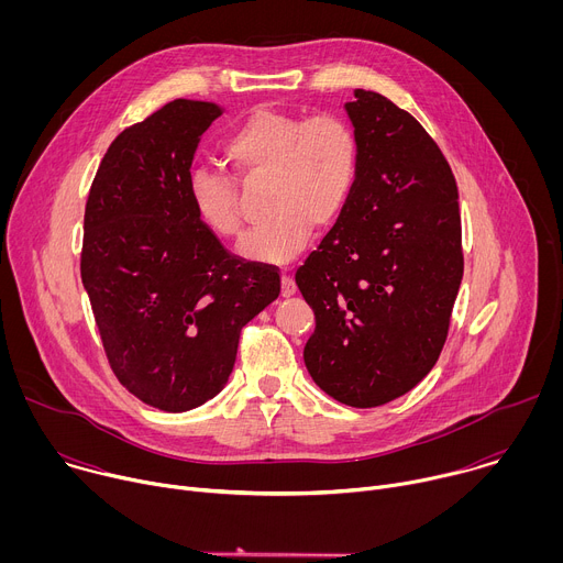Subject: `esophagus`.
I'll return each instance as SVG.
<instances>
[{
	"label": "esophagus",
	"instance_id": "esophagus-1",
	"mask_svg": "<svg viewBox=\"0 0 563 563\" xmlns=\"http://www.w3.org/2000/svg\"><path fill=\"white\" fill-rule=\"evenodd\" d=\"M280 283H283L280 289H283V296H285V298H289V296L296 294V280L291 278L289 272H283V280H280Z\"/></svg>",
	"mask_w": 563,
	"mask_h": 563
}]
</instances>
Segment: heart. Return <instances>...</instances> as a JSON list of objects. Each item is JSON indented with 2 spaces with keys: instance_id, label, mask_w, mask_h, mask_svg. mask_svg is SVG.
Listing matches in <instances>:
<instances>
[{
  "instance_id": "b5f03b06",
  "label": "heart",
  "mask_w": 563,
  "mask_h": 563,
  "mask_svg": "<svg viewBox=\"0 0 563 563\" xmlns=\"http://www.w3.org/2000/svg\"><path fill=\"white\" fill-rule=\"evenodd\" d=\"M222 155L243 185L267 180L269 218L254 229L240 254L263 263L294 258L311 227H330L345 209L358 169V140L336 113L258 109L222 142ZM189 196L196 218L220 240L243 235L245 213L238 187L213 169L191 176Z\"/></svg>"
}]
</instances>
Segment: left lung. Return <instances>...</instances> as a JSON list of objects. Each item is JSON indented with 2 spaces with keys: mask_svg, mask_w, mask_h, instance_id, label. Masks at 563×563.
<instances>
[{
  "mask_svg": "<svg viewBox=\"0 0 563 563\" xmlns=\"http://www.w3.org/2000/svg\"><path fill=\"white\" fill-rule=\"evenodd\" d=\"M354 189L332 231L296 269L313 309V383L352 408L404 396L439 361L463 278L454 174L430 133L374 91H354Z\"/></svg>",
  "mask_w": 563,
  "mask_h": 563,
  "instance_id": "left-lung-1",
  "label": "left lung"
}]
</instances>
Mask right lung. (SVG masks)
Wrapping results in <instances>:
<instances>
[{"label":"right lung","instance_id":"1","mask_svg":"<svg viewBox=\"0 0 563 563\" xmlns=\"http://www.w3.org/2000/svg\"><path fill=\"white\" fill-rule=\"evenodd\" d=\"M216 102L174 100L124 129L93 178L79 272L104 354L142 404L187 412L213 398L240 332L280 294L274 265L229 254L194 213L189 183Z\"/></svg>","mask_w":563,"mask_h":563}]
</instances>
